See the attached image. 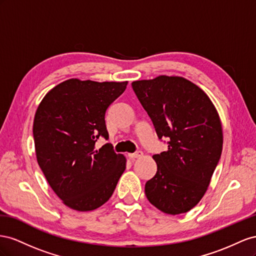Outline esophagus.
I'll list each match as a JSON object with an SVG mask.
<instances>
[{
  "label": "esophagus",
  "instance_id": "34e87169",
  "mask_svg": "<svg viewBox=\"0 0 256 256\" xmlns=\"http://www.w3.org/2000/svg\"><path fill=\"white\" fill-rule=\"evenodd\" d=\"M128 156L130 158H142V151H137V152H135V153H128Z\"/></svg>",
  "mask_w": 256,
  "mask_h": 256
}]
</instances>
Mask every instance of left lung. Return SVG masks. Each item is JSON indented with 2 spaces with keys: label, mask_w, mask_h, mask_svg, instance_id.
<instances>
[{
  "label": "left lung",
  "mask_w": 256,
  "mask_h": 256,
  "mask_svg": "<svg viewBox=\"0 0 256 256\" xmlns=\"http://www.w3.org/2000/svg\"><path fill=\"white\" fill-rule=\"evenodd\" d=\"M132 86L158 137L168 140L167 151L152 156L158 170L146 196L164 214H186L205 195L221 158L220 116L207 94L184 77L160 75Z\"/></svg>",
  "instance_id": "left-lung-1"
}]
</instances>
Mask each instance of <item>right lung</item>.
<instances>
[{
  "label": "right lung",
  "mask_w": 256,
  "mask_h": 256,
  "mask_svg": "<svg viewBox=\"0 0 256 256\" xmlns=\"http://www.w3.org/2000/svg\"><path fill=\"white\" fill-rule=\"evenodd\" d=\"M128 82L72 78L52 88L38 107L33 136L38 163L64 205L91 211L110 198L126 160L100 136L108 138L107 108L126 89Z\"/></svg>",
  "instance_id": "obj_1"
}]
</instances>
